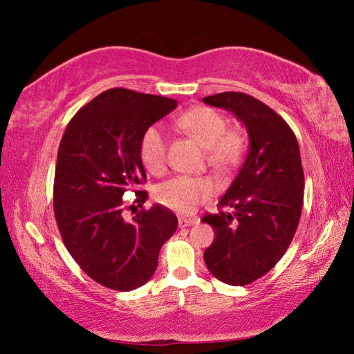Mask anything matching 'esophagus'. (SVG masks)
<instances>
[{
	"mask_svg": "<svg viewBox=\"0 0 354 354\" xmlns=\"http://www.w3.org/2000/svg\"><path fill=\"white\" fill-rule=\"evenodd\" d=\"M178 223H179V228H187V227H192L194 223H198V219L196 217H179Z\"/></svg>",
	"mask_w": 354,
	"mask_h": 354,
	"instance_id": "esophagus-1",
	"label": "esophagus"
}]
</instances>
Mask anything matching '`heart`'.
I'll list each match as a JSON object with an SVG mask.
<instances>
[{
    "label": "heart",
    "mask_w": 354,
    "mask_h": 354,
    "mask_svg": "<svg viewBox=\"0 0 354 354\" xmlns=\"http://www.w3.org/2000/svg\"><path fill=\"white\" fill-rule=\"evenodd\" d=\"M178 124L205 147L207 162L216 170L234 169L245 155V137L239 131H227V120L213 108L196 106L179 115ZM140 158L153 175L167 169V135L160 124H150L141 133ZM214 185L205 176H176L156 187L155 199L181 214H190L212 198Z\"/></svg>",
    "instance_id": "heart-1"
}]
</instances>
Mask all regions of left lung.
<instances>
[{
    "mask_svg": "<svg viewBox=\"0 0 354 354\" xmlns=\"http://www.w3.org/2000/svg\"><path fill=\"white\" fill-rule=\"evenodd\" d=\"M202 100L231 111L250 133V152L219 212L202 217L216 236L204 252L208 270L223 283L245 286L268 274L295 236L304 198L298 141L283 117L250 94L228 91Z\"/></svg>",
    "mask_w": 354,
    "mask_h": 354,
    "instance_id": "8db88e82",
    "label": "left lung"
}]
</instances>
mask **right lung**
<instances>
[{
	"mask_svg": "<svg viewBox=\"0 0 354 354\" xmlns=\"http://www.w3.org/2000/svg\"><path fill=\"white\" fill-rule=\"evenodd\" d=\"M178 106L167 97L112 88L80 108L57 150L53 207L64 245L84 272L104 288L127 292L150 280L161 246L178 228L169 208H142L131 221L123 196L147 199L140 138ZM133 207V205H131Z\"/></svg>",
	"mask_w": 354,
	"mask_h": 354,
	"instance_id": "obj_1",
	"label": "right lung"
}]
</instances>
